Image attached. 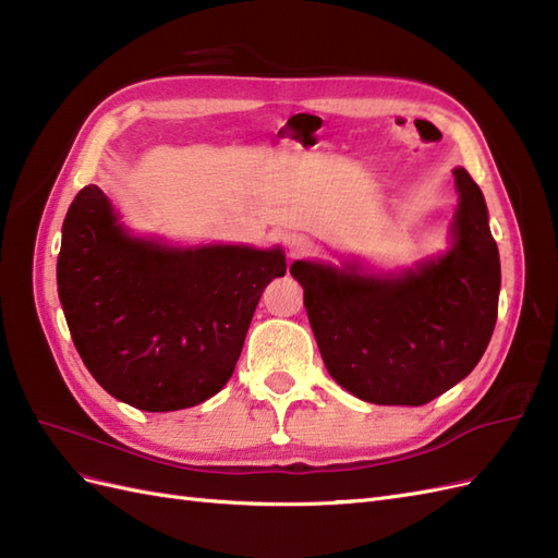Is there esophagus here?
Here are the masks:
<instances>
[{"instance_id": "obj_1", "label": "esophagus", "mask_w": 558, "mask_h": 558, "mask_svg": "<svg viewBox=\"0 0 558 558\" xmlns=\"http://www.w3.org/2000/svg\"><path fill=\"white\" fill-rule=\"evenodd\" d=\"M286 248H289L291 258H305L310 256L312 242L305 238V234H291V238L286 240Z\"/></svg>"}]
</instances>
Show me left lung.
<instances>
[{
	"label": "left lung",
	"instance_id": "8db88e82",
	"mask_svg": "<svg viewBox=\"0 0 558 558\" xmlns=\"http://www.w3.org/2000/svg\"><path fill=\"white\" fill-rule=\"evenodd\" d=\"M447 253L398 275L295 260L291 275L330 377L375 404H426L465 379L492 342L500 258L480 185L456 167Z\"/></svg>",
	"mask_w": 558,
	"mask_h": 558
}]
</instances>
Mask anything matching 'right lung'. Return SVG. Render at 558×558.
<instances>
[{
	"mask_svg": "<svg viewBox=\"0 0 558 558\" xmlns=\"http://www.w3.org/2000/svg\"><path fill=\"white\" fill-rule=\"evenodd\" d=\"M281 248H177L132 238L109 197L86 185L62 223L58 295L78 356L113 398L174 412L232 377Z\"/></svg>",
	"mask_w": 558,
	"mask_h": 558,
	"instance_id": "right-lung-1",
	"label": "right lung"
}]
</instances>
